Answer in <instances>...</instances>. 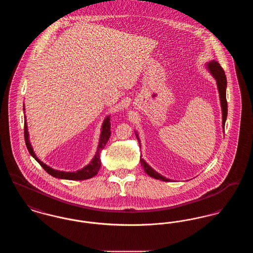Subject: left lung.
Wrapping results in <instances>:
<instances>
[{"label":"left lung","instance_id":"left-lung-1","mask_svg":"<svg viewBox=\"0 0 253 253\" xmlns=\"http://www.w3.org/2000/svg\"><path fill=\"white\" fill-rule=\"evenodd\" d=\"M207 68L209 69V71L212 75V77L215 79L217 84V88H218V92H219V96H220V102H221V108H222V127L223 130L225 128V123L227 120V116H228V102H227V98H226V88H227V78L225 72L223 70V68L220 66V64L217 62L216 60H211L207 63ZM135 132L136 138L140 145V140L138 137L137 132ZM140 163L141 166L144 169L145 172L147 174H149L150 176L159 179V180L166 181L169 182L170 179L166 178L165 176L161 175L160 173H158L151 166H149L147 164V162L145 161L143 158H140Z\"/></svg>","mask_w":253,"mask_h":253}]
</instances>
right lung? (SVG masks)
Wrapping results in <instances>:
<instances>
[{"label":"right lung","instance_id":"obj_1","mask_svg":"<svg viewBox=\"0 0 253 253\" xmlns=\"http://www.w3.org/2000/svg\"><path fill=\"white\" fill-rule=\"evenodd\" d=\"M111 122H110V116H108L102 123L101 126V132H100V137H99V141H98V146H97V150H96V155L94 158L92 159V161L86 165L81 169H78L76 171H63V170H58L55 169H52L51 167L47 166L46 164H44L43 162H42L38 157H36L33 148L31 146V143L29 141V132L27 130V124H26V117L24 116V140H25V145L27 147V150L29 152V154L34 157L38 161V163L50 175L56 177V178H60V179H67V180H84V179H89L93 176H95L97 171L99 170L100 168V157H99V153L101 152V150L105 147L106 143L108 142L110 135H111Z\"/></svg>","mask_w":253,"mask_h":253}]
</instances>
